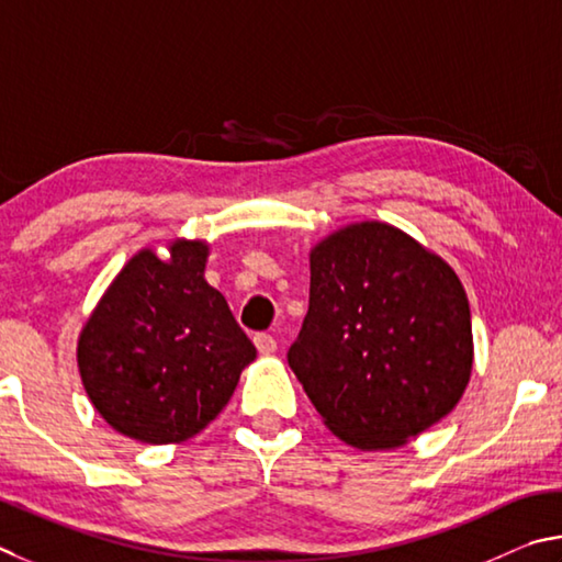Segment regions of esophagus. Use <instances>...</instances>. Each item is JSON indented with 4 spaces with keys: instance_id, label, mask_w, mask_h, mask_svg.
Masks as SVG:
<instances>
[{
    "instance_id": "1",
    "label": "esophagus",
    "mask_w": 562,
    "mask_h": 562,
    "mask_svg": "<svg viewBox=\"0 0 562 562\" xmlns=\"http://www.w3.org/2000/svg\"><path fill=\"white\" fill-rule=\"evenodd\" d=\"M254 346H256V350H259V356H273L276 352V340H273V336H266V333L254 336Z\"/></svg>"
}]
</instances>
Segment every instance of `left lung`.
<instances>
[{
    "instance_id": "1",
    "label": "left lung",
    "mask_w": 562,
    "mask_h": 562,
    "mask_svg": "<svg viewBox=\"0 0 562 562\" xmlns=\"http://www.w3.org/2000/svg\"><path fill=\"white\" fill-rule=\"evenodd\" d=\"M289 366L346 445H407L469 385L467 291L439 254L397 226H342L311 249L308 313Z\"/></svg>"
}]
</instances>
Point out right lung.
I'll return each mask as SVG.
<instances>
[{
  "label": "right lung",
  "mask_w": 562,
  "mask_h": 562,
  "mask_svg": "<svg viewBox=\"0 0 562 562\" xmlns=\"http://www.w3.org/2000/svg\"><path fill=\"white\" fill-rule=\"evenodd\" d=\"M210 244L175 239L170 259L140 249L78 336L88 400L108 425L143 445H180L232 400L256 348L204 279Z\"/></svg>",
  "instance_id": "right-lung-1"
}]
</instances>
